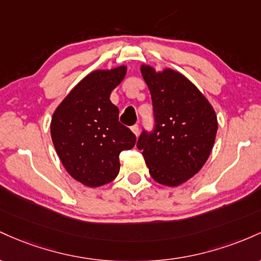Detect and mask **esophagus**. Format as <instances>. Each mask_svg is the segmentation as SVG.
I'll use <instances>...</instances> for the list:
<instances>
[{
	"mask_svg": "<svg viewBox=\"0 0 261 261\" xmlns=\"http://www.w3.org/2000/svg\"><path fill=\"white\" fill-rule=\"evenodd\" d=\"M130 130L132 132H133V133H134V136H136V137H138V133H139V127H138V125H133V127H130Z\"/></svg>",
	"mask_w": 261,
	"mask_h": 261,
	"instance_id": "obj_1",
	"label": "esophagus"
}]
</instances>
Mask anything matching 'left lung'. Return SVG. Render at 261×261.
Instances as JSON below:
<instances>
[{
	"label": "left lung",
	"mask_w": 261,
	"mask_h": 261,
	"mask_svg": "<svg viewBox=\"0 0 261 261\" xmlns=\"http://www.w3.org/2000/svg\"><path fill=\"white\" fill-rule=\"evenodd\" d=\"M140 72L153 99L155 129L143 132L138 146L150 176L176 187L194 177L208 159L217 134L215 110L185 75L142 64Z\"/></svg>",
	"instance_id": "8db88e82"
}]
</instances>
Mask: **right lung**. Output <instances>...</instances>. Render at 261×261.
I'll return each mask as SVG.
<instances>
[{
	"label": "right lung",
	"mask_w": 261,
	"mask_h": 261,
	"mask_svg": "<svg viewBox=\"0 0 261 261\" xmlns=\"http://www.w3.org/2000/svg\"><path fill=\"white\" fill-rule=\"evenodd\" d=\"M127 66L93 70L66 95L50 122L53 144L69 175L87 187L111 182L119 172V153L132 149L136 136L118 122L111 92Z\"/></svg>",
	"instance_id": "add662e5"
}]
</instances>
